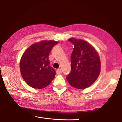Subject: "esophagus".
I'll return each instance as SVG.
<instances>
[{
	"instance_id": "esophagus-1",
	"label": "esophagus",
	"mask_w": 122,
	"mask_h": 122,
	"mask_svg": "<svg viewBox=\"0 0 122 122\" xmlns=\"http://www.w3.org/2000/svg\"><path fill=\"white\" fill-rule=\"evenodd\" d=\"M56 72L57 74H60V73H62V70H61L60 69H58L56 70Z\"/></svg>"
}]
</instances>
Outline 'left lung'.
Wrapping results in <instances>:
<instances>
[{"instance_id":"obj_1","label":"left lung","mask_w":122,"mask_h":122,"mask_svg":"<svg viewBox=\"0 0 122 122\" xmlns=\"http://www.w3.org/2000/svg\"><path fill=\"white\" fill-rule=\"evenodd\" d=\"M73 44L71 63V70L66 80L72 86L84 89L94 83L101 71V62L97 52L86 41L71 38Z\"/></svg>"}]
</instances>
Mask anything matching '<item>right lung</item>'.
<instances>
[{
	"label": "right lung",
	"mask_w": 122,
	"mask_h": 122,
	"mask_svg": "<svg viewBox=\"0 0 122 122\" xmlns=\"http://www.w3.org/2000/svg\"><path fill=\"white\" fill-rule=\"evenodd\" d=\"M58 43L54 40L41 41L30 46L23 53L20 70L23 79L30 86L43 89L54 78L56 71L50 66L49 55Z\"/></svg>",
	"instance_id": "1"
}]
</instances>
